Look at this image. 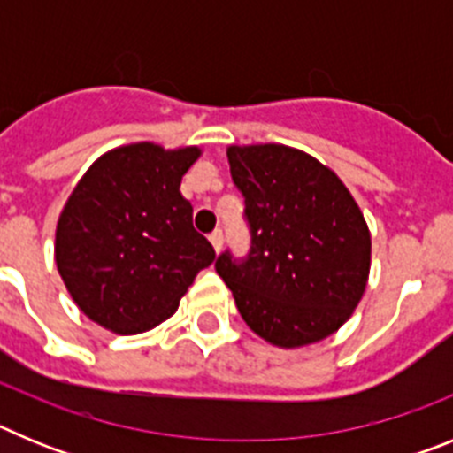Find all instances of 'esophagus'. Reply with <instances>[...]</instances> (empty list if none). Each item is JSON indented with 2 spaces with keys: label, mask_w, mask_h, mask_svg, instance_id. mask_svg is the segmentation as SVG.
Here are the masks:
<instances>
[{
  "label": "esophagus",
  "mask_w": 453,
  "mask_h": 453,
  "mask_svg": "<svg viewBox=\"0 0 453 453\" xmlns=\"http://www.w3.org/2000/svg\"><path fill=\"white\" fill-rule=\"evenodd\" d=\"M208 240H211V245H213V250H215V251H219V250H222V242H224V235H222V231H219V229H215L213 234L208 235Z\"/></svg>",
  "instance_id": "34e87169"
}]
</instances>
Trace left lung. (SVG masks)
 Masks as SVG:
<instances>
[{"label": "left lung", "mask_w": 453, "mask_h": 453, "mask_svg": "<svg viewBox=\"0 0 453 453\" xmlns=\"http://www.w3.org/2000/svg\"><path fill=\"white\" fill-rule=\"evenodd\" d=\"M251 229L247 261L215 267L256 335L281 349L329 338L351 318L370 279L363 211L331 167L295 147H226Z\"/></svg>", "instance_id": "left-lung-1"}]
</instances>
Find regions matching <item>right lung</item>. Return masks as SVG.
I'll return each mask as SVG.
<instances>
[{"instance_id": "obj_1", "label": "right lung", "mask_w": 453, "mask_h": 453, "mask_svg": "<svg viewBox=\"0 0 453 453\" xmlns=\"http://www.w3.org/2000/svg\"><path fill=\"white\" fill-rule=\"evenodd\" d=\"M199 156L197 145L142 140L102 154L79 179L56 222L54 258L88 319L119 335L154 329L215 261L179 190Z\"/></svg>"}]
</instances>
